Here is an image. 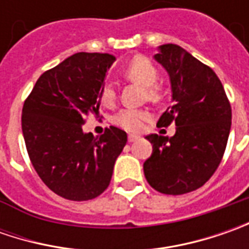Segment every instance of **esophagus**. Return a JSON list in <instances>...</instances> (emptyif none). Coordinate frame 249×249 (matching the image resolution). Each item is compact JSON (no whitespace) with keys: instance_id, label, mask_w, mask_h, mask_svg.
Returning <instances> with one entry per match:
<instances>
[{"instance_id":"esophagus-1","label":"esophagus","mask_w":249,"mask_h":249,"mask_svg":"<svg viewBox=\"0 0 249 249\" xmlns=\"http://www.w3.org/2000/svg\"><path fill=\"white\" fill-rule=\"evenodd\" d=\"M127 140H129V142H134V141L140 140V136H136V134H129Z\"/></svg>"}]
</instances>
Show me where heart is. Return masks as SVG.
Returning a JSON list of instances; mask_svg holds the SVG:
<instances>
[{"label": "heart", "mask_w": 249, "mask_h": 249, "mask_svg": "<svg viewBox=\"0 0 249 249\" xmlns=\"http://www.w3.org/2000/svg\"><path fill=\"white\" fill-rule=\"evenodd\" d=\"M123 74L131 80L137 83L141 87L147 89V98L149 101L157 102L162 98V90L159 87L158 82V68L155 63L145 56H136L123 68ZM116 97V92L112 84H105L101 91V101L105 105H110ZM148 119V112L142 109H122L115 116V124H118L122 129L127 131H140L144 126V122Z\"/></svg>", "instance_id": "obj_1"}]
</instances>
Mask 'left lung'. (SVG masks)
Here are the masks:
<instances>
[{
  "instance_id": "8db88e82",
  "label": "left lung",
  "mask_w": 249,
  "mask_h": 249,
  "mask_svg": "<svg viewBox=\"0 0 249 249\" xmlns=\"http://www.w3.org/2000/svg\"><path fill=\"white\" fill-rule=\"evenodd\" d=\"M154 59L169 74L173 105L157 126L176 124L173 137L149 134L152 154L144 162L149 186L180 196L204 186L223 158L231 107L216 73L176 44L158 47Z\"/></svg>"
}]
</instances>
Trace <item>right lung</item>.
<instances>
[{
    "label": "right lung",
    "mask_w": 249,
    "mask_h": 249,
    "mask_svg": "<svg viewBox=\"0 0 249 249\" xmlns=\"http://www.w3.org/2000/svg\"><path fill=\"white\" fill-rule=\"evenodd\" d=\"M115 61L110 53H74L44 72L24 101L22 131L30 160L44 184L66 199L102 194L127 142L126 131L113 126L100 137L82 129L89 115H98Z\"/></svg>",
    "instance_id": "1"
}]
</instances>
